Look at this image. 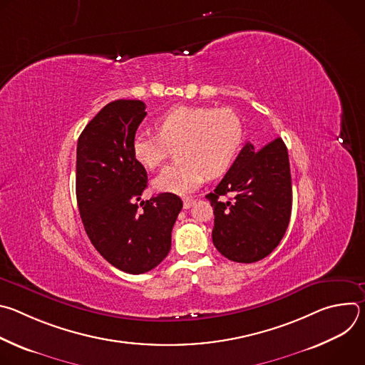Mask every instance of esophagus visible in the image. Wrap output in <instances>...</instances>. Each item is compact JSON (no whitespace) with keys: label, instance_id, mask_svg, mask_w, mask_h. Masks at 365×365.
I'll list each match as a JSON object with an SVG mask.
<instances>
[{"label":"esophagus","instance_id":"obj_1","mask_svg":"<svg viewBox=\"0 0 365 365\" xmlns=\"http://www.w3.org/2000/svg\"><path fill=\"white\" fill-rule=\"evenodd\" d=\"M196 200L193 199V197H185L183 199V207H185V210H189V207L195 203Z\"/></svg>","mask_w":365,"mask_h":365}]
</instances>
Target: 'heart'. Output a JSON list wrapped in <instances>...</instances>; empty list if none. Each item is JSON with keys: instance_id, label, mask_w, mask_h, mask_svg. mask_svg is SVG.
<instances>
[{"instance_id": "1", "label": "heart", "mask_w": 365, "mask_h": 365, "mask_svg": "<svg viewBox=\"0 0 365 365\" xmlns=\"http://www.w3.org/2000/svg\"><path fill=\"white\" fill-rule=\"evenodd\" d=\"M155 131L158 135L137 133L131 150L140 166L154 170L175 148L176 162L153 180L155 190L169 193H187L206 176H222L244 138L241 118L231 108L179 106L155 121Z\"/></svg>"}]
</instances>
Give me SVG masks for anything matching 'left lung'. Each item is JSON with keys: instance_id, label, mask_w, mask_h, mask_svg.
<instances>
[{"instance_id": "8db88e82", "label": "left lung", "mask_w": 365, "mask_h": 365, "mask_svg": "<svg viewBox=\"0 0 365 365\" xmlns=\"http://www.w3.org/2000/svg\"><path fill=\"white\" fill-rule=\"evenodd\" d=\"M234 192L222 201L221 195ZM206 199L214 207L212 241L235 263H255L282 241L292 214L289 154L282 138L258 148L247 143Z\"/></svg>"}]
</instances>
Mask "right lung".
Segmentation results:
<instances>
[{"instance_id": "add662e5", "label": "right lung", "mask_w": 365, "mask_h": 365, "mask_svg": "<svg viewBox=\"0 0 365 365\" xmlns=\"http://www.w3.org/2000/svg\"><path fill=\"white\" fill-rule=\"evenodd\" d=\"M145 115L141 101H113L88 123L76 148V197L85 231L110 264L130 274L150 272L166 258L183 206L168 192L141 200L147 172L135 162L131 143Z\"/></svg>"}]
</instances>
